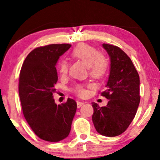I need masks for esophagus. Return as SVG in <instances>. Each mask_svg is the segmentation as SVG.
<instances>
[{
    "mask_svg": "<svg viewBox=\"0 0 160 160\" xmlns=\"http://www.w3.org/2000/svg\"><path fill=\"white\" fill-rule=\"evenodd\" d=\"M84 104V102H77V107L78 108H80V107H82Z\"/></svg>",
    "mask_w": 160,
    "mask_h": 160,
    "instance_id": "esophagus-1",
    "label": "esophagus"
}]
</instances>
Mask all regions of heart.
<instances>
[{"label": "heart", "instance_id": "heart-1", "mask_svg": "<svg viewBox=\"0 0 160 160\" xmlns=\"http://www.w3.org/2000/svg\"><path fill=\"white\" fill-rule=\"evenodd\" d=\"M71 56L88 66L89 73L92 78H101L107 73L109 67L107 59L104 55L98 53V51L92 46L81 43L73 48ZM58 70L61 75H66L68 70L67 62L63 60L59 62ZM74 92L80 97H83L86 94L85 90L80 85L75 87Z\"/></svg>", "mask_w": 160, "mask_h": 160}]
</instances>
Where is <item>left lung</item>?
I'll return each mask as SVG.
<instances>
[{
    "label": "left lung",
    "mask_w": 160,
    "mask_h": 160,
    "mask_svg": "<svg viewBox=\"0 0 160 160\" xmlns=\"http://www.w3.org/2000/svg\"><path fill=\"white\" fill-rule=\"evenodd\" d=\"M110 58V73L106 90L101 94L109 99L100 107L92 102V121L96 131L107 137L121 135L128 128L140 104V78L128 55L116 46L103 44Z\"/></svg>",
    "instance_id": "1"
}]
</instances>
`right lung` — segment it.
Instances as JSON below:
<instances>
[{
  "mask_svg": "<svg viewBox=\"0 0 160 160\" xmlns=\"http://www.w3.org/2000/svg\"><path fill=\"white\" fill-rule=\"evenodd\" d=\"M71 47L50 44L34 48L22 64L19 80V95L27 122L39 138L58 142L68 136L77 109L74 99L57 105L53 94L58 81L56 65Z\"/></svg>",
  "mask_w": 160,
  "mask_h": 160,
  "instance_id": "add662e5",
  "label": "right lung"
}]
</instances>
